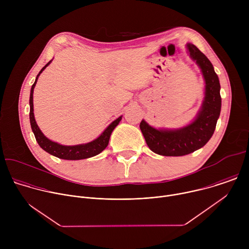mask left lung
I'll return each instance as SVG.
<instances>
[{
    "label": "left lung",
    "instance_id": "left-lung-1",
    "mask_svg": "<svg viewBox=\"0 0 249 249\" xmlns=\"http://www.w3.org/2000/svg\"><path fill=\"white\" fill-rule=\"evenodd\" d=\"M190 58L200 68L205 81V96L191 123L178 129H157L144 119L140 123L148 147L165 157H181L204 147L214 134L220 117L222 98L220 81L210 60L192 43L186 44Z\"/></svg>",
    "mask_w": 249,
    "mask_h": 249
}]
</instances>
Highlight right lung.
<instances>
[{"mask_svg":"<svg viewBox=\"0 0 249 249\" xmlns=\"http://www.w3.org/2000/svg\"><path fill=\"white\" fill-rule=\"evenodd\" d=\"M52 62L49 61L38 73L36 79H35L34 84L31 87L30 89V96H29V106H30V110H29V120H30V125L32 132L35 136V139H36L38 145L48 154L57 157L62 160H84V159H89L91 157H94L98 154H100L106 147H107L109 143V139L111 136V133L115 129V127L119 124V122L122 119V116L118 117L115 119L112 123L108 125V127L106 128L96 139L92 140L91 142H89V143L86 144H80V145H75V146H64L61 144L56 143V142L51 141L48 139L39 129L36 121H35L34 118V113H33V89L35 88V85L37 83L38 77L40 74L45 70L47 66Z\"/></svg>","mask_w":249,"mask_h":249,"instance_id":"add662e5","label":"right lung"}]
</instances>
